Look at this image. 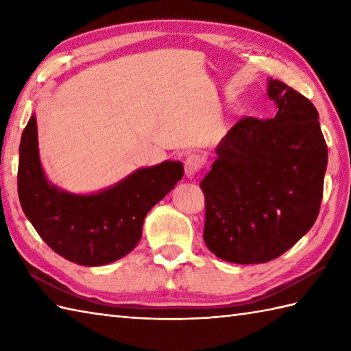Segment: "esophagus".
<instances>
[{
  "instance_id": "1",
  "label": "esophagus",
  "mask_w": 351,
  "mask_h": 351,
  "mask_svg": "<svg viewBox=\"0 0 351 351\" xmlns=\"http://www.w3.org/2000/svg\"><path fill=\"white\" fill-rule=\"evenodd\" d=\"M202 162H204V160L200 158L199 155L187 156V160H185V173H187V176L189 178L195 176L196 171H199L200 167H202Z\"/></svg>"
}]
</instances>
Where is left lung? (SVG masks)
<instances>
[{
	"mask_svg": "<svg viewBox=\"0 0 351 351\" xmlns=\"http://www.w3.org/2000/svg\"><path fill=\"white\" fill-rule=\"evenodd\" d=\"M267 95L276 116L235 123L200 182L206 247L234 264L268 263L293 247L314 226L323 199L327 146L317 108L273 78Z\"/></svg>",
	"mask_w": 351,
	"mask_h": 351,
	"instance_id": "1",
	"label": "left lung"
}]
</instances>
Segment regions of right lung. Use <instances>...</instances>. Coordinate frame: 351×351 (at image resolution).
Instances as JSON below:
<instances>
[{
    "label": "right lung",
    "instance_id": "right-lung-1",
    "mask_svg": "<svg viewBox=\"0 0 351 351\" xmlns=\"http://www.w3.org/2000/svg\"><path fill=\"white\" fill-rule=\"evenodd\" d=\"M182 176V162L167 160L134 170L108 189L77 195L51 184L45 175L34 113L21 137L22 210L52 250L78 265H106L128 255L140 241L146 214Z\"/></svg>",
    "mask_w": 351,
    "mask_h": 351
}]
</instances>
